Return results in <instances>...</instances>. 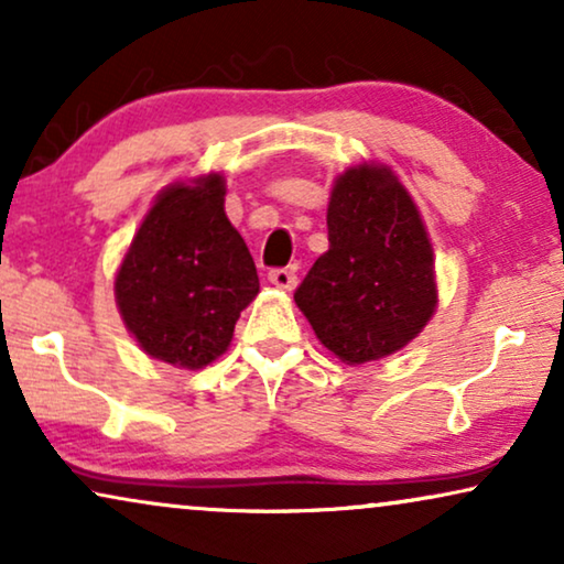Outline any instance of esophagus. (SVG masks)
<instances>
[{"label": "esophagus", "mask_w": 564, "mask_h": 564, "mask_svg": "<svg viewBox=\"0 0 564 564\" xmlns=\"http://www.w3.org/2000/svg\"><path fill=\"white\" fill-rule=\"evenodd\" d=\"M269 282H272L274 288H280V290H292V288H295L297 276L292 274L290 269H272V272H269Z\"/></svg>", "instance_id": "obj_1"}]
</instances>
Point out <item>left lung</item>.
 <instances>
[{
	"label": "left lung",
	"mask_w": 564,
	"mask_h": 564,
	"mask_svg": "<svg viewBox=\"0 0 564 564\" xmlns=\"http://www.w3.org/2000/svg\"><path fill=\"white\" fill-rule=\"evenodd\" d=\"M328 251L295 290L315 336L346 365L403 349L436 311L434 249L390 166L346 169L330 189Z\"/></svg>",
	"instance_id": "left-lung-1"
}]
</instances>
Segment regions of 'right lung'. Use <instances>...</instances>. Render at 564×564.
Here are the masks:
<instances>
[{
    "label": "right lung",
    "mask_w": 564,
    "mask_h": 564,
    "mask_svg": "<svg viewBox=\"0 0 564 564\" xmlns=\"http://www.w3.org/2000/svg\"><path fill=\"white\" fill-rule=\"evenodd\" d=\"M220 174L176 182L156 197L115 276L130 334L153 359L199 369L230 346L259 295L257 267L226 215Z\"/></svg>",
    "instance_id": "1"
}]
</instances>
